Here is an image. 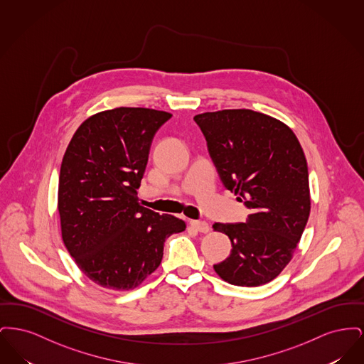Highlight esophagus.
Segmentation results:
<instances>
[{
    "mask_svg": "<svg viewBox=\"0 0 364 364\" xmlns=\"http://www.w3.org/2000/svg\"><path fill=\"white\" fill-rule=\"evenodd\" d=\"M191 228H193L195 230L200 232V233H208L210 230V225H208L206 221H198V220H193L190 223Z\"/></svg>",
    "mask_w": 364,
    "mask_h": 364,
    "instance_id": "esophagus-1",
    "label": "esophagus"
}]
</instances>
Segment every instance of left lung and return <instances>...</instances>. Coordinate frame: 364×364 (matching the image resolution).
<instances>
[{
    "label": "left lung",
    "mask_w": 364,
    "mask_h": 364,
    "mask_svg": "<svg viewBox=\"0 0 364 364\" xmlns=\"http://www.w3.org/2000/svg\"><path fill=\"white\" fill-rule=\"evenodd\" d=\"M224 186L251 210L245 223L220 224L232 251L214 264L237 287H259L291 262L309 221V168L294 131L250 109H226L193 117Z\"/></svg>",
    "instance_id": "obj_1"
}]
</instances>
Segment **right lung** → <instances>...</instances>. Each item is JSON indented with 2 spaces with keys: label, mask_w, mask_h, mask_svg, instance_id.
<instances>
[{
  "label": "right lung",
  "mask_w": 364,
  "mask_h": 364,
  "mask_svg": "<svg viewBox=\"0 0 364 364\" xmlns=\"http://www.w3.org/2000/svg\"><path fill=\"white\" fill-rule=\"evenodd\" d=\"M171 113L116 107L88 117L70 139L58 181L61 235L92 282L136 288L159 266L164 242L186 223L139 203L151 141Z\"/></svg>",
  "instance_id": "1"
}]
</instances>
